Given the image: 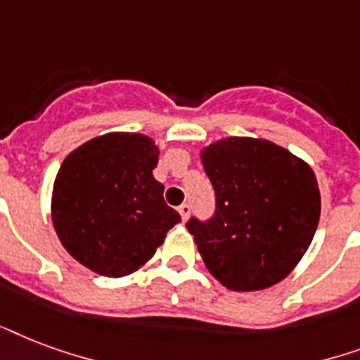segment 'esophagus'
I'll list each match as a JSON object with an SVG mask.
<instances>
[{
	"instance_id": "esophagus-1",
	"label": "esophagus",
	"mask_w": 360,
	"mask_h": 360,
	"mask_svg": "<svg viewBox=\"0 0 360 360\" xmlns=\"http://www.w3.org/2000/svg\"><path fill=\"white\" fill-rule=\"evenodd\" d=\"M189 210H191V208H189L188 202H184V205L178 206V212H180V216H182L184 221H186V219L189 218Z\"/></svg>"
}]
</instances>
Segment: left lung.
Wrapping results in <instances>:
<instances>
[{"instance_id": "8db88e82", "label": "left lung", "mask_w": 360, "mask_h": 360, "mask_svg": "<svg viewBox=\"0 0 360 360\" xmlns=\"http://www.w3.org/2000/svg\"><path fill=\"white\" fill-rule=\"evenodd\" d=\"M216 193L210 219L186 224L210 274L233 291L274 285L316 235L321 197L310 165L264 139L229 136L200 154Z\"/></svg>"}]
</instances>
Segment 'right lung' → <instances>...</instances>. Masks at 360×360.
<instances>
[{
    "label": "right lung",
    "mask_w": 360,
    "mask_h": 360,
    "mask_svg": "<svg viewBox=\"0 0 360 360\" xmlns=\"http://www.w3.org/2000/svg\"><path fill=\"white\" fill-rule=\"evenodd\" d=\"M160 150L139 133L96 136L67 155L52 191V221L80 264L127 276L155 253L180 214L154 178Z\"/></svg>",
    "instance_id": "1"
}]
</instances>
